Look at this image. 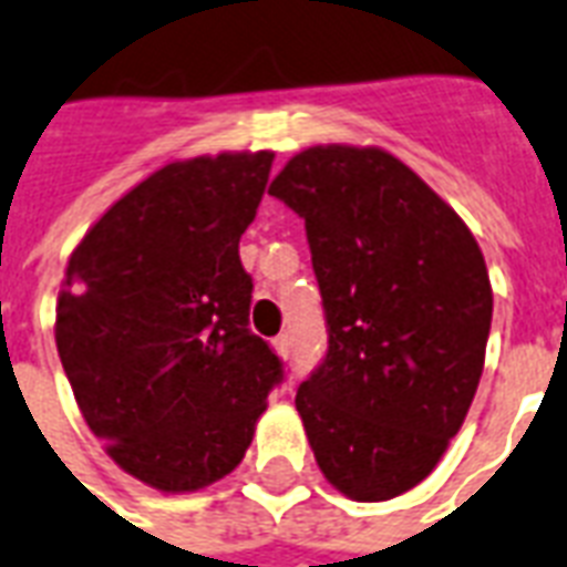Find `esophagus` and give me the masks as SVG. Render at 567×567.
<instances>
[{"mask_svg":"<svg viewBox=\"0 0 567 567\" xmlns=\"http://www.w3.org/2000/svg\"><path fill=\"white\" fill-rule=\"evenodd\" d=\"M274 351L279 353L282 360H288V357H291V339H288V336H276Z\"/></svg>","mask_w":567,"mask_h":567,"instance_id":"esophagus-1","label":"esophagus"}]
</instances>
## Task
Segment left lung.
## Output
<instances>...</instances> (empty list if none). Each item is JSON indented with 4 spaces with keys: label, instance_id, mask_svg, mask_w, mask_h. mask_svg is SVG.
<instances>
[{
    "label": "left lung",
    "instance_id": "1",
    "mask_svg": "<svg viewBox=\"0 0 567 567\" xmlns=\"http://www.w3.org/2000/svg\"><path fill=\"white\" fill-rule=\"evenodd\" d=\"M306 219L327 357L297 389L336 491L383 503L425 478L485 369L494 291L473 231L380 148L315 145L270 184Z\"/></svg>",
    "mask_w": 567,
    "mask_h": 567
}]
</instances>
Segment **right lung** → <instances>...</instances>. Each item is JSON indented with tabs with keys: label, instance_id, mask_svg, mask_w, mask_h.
Wrapping results in <instances>:
<instances>
[{
	"label": "right lung",
	"instance_id": "right-lung-1",
	"mask_svg": "<svg viewBox=\"0 0 567 567\" xmlns=\"http://www.w3.org/2000/svg\"><path fill=\"white\" fill-rule=\"evenodd\" d=\"M270 166V151L168 163L64 267L55 348L73 399L106 455L163 494L231 473L282 383V360L249 330L237 252Z\"/></svg>",
	"mask_w": 567,
	"mask_h": 567
}]
</instances>
